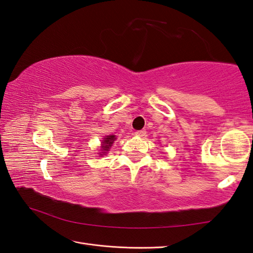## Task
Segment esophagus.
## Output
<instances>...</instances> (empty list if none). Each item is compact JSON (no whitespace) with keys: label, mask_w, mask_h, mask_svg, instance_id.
Returning <instances> with one entry per match:
<instances>
[{"label":"esophagus","mask_w":253,"mask_h":253,"mask_svg":"<svg viewBox=\"0 0 253 253\" xmlns=\"http://www.w3.org/2000/svg\"><path fill=\"white\" fill-rule=\"evenodd\" d=\"M134 136L140 137V138H143V137L146 136V131L145 130H137L136 132H134Z\"/></svg>","instance_id":"esophagus-1"}]
</instances>
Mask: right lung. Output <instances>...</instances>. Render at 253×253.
Instances as JSON below:
<instances>
[{"label": "right lung", "mask_w": 253, "mask_h": 253, "mask_svg": "<svg viewBox=\"0 0 253 253\" xmlns=\"http://www.w3.org/2000/svg\"><path fill=\"white\" fill-rule=\"evenodd\" d=\"M115 139L116 138H115L114 134H112V136H107V138H104L103 142H102V150L104 151L103 153H105V152L109 151V149L111 148V146H112Z\"/></svg>", "instance_id": "right-lung-1"}]
</instances>
